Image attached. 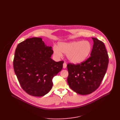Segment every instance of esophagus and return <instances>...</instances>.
Returning <instances> with one entry per match:
<instances>
[{"label":"esophagus","instance_id":"esophagus-1","mask_svg":"<svg viewBox=\"0 0 120 120\" xmlns=\"http://www.w3.org/2000/svg\"><path fill=\"white\" fill-rule=\"evenodd\" d=\"M67 64L64 62V64H63V68H67Z\"/></svg>","mask_w":120,"mask_h":120}]
</instances>
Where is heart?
Listing matches in <instances>:
<instances>
[{"label": "heart", "instance_id": "b5f03b06", "mask_svg": "<svg viewBox=\"0 0 120 120\" xmlns=\"http://www.w3.org/2000/svg\"><path fill=\"white\" fill-rule=\"evenodd\" d=\"M92 45L88 41H75L70 42H61L59 47L53 46L54 54L57 57L67 55L68 60L73 64H79L84 61L90 53Z\"/></svg>", "mask_w": 120, "mask_h": 120}]
</instances>
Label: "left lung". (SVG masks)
<instances>
[{
	"label": "left lung",
	"mask_w": 120,
	"mask_h": 120,
	"mask_svg": "<svg viewBox=\"0 0 120 120\" xmlns=\"http://www.w3.org/2000/svg\"><path fill=\"white\" fill-rule=\"evenodd\" d=\"M94 41L90 56L80 64H68V83L74 92L89 95L100 86L106 74L109 56L103 42L92 38Z\"/></svg>",
	"instance_id": "1"
}]
</instances>
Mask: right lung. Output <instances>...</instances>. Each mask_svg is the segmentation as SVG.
<instances>
[{"instance_id":"right-lung-1","label":"right lung","mask_w":120,"mask_h":120,"mask_svg":"<svg viewBox=\"0 0 120 120\" xmlns=\"http://www.w3.org/2000/svg\"><path fill=\"white\" fill-rule=\"evenodd\" d=\"M51 46H46L41 38H27L15 49L13 68L24 91L30 95L41 97L52 89V79L62 70L63 61L51 59Z\"/></svg>"}]
</instances>
